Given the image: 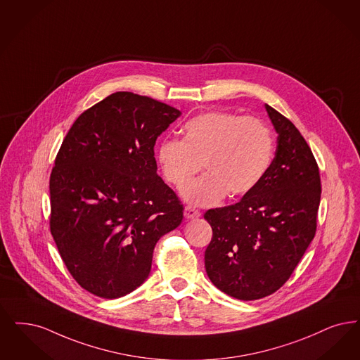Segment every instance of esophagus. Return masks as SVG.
I'll return each instance as SVG.
<instances>
[{"instance_id": "esophagus-1", "label": "esophagus", "mask_w": 360, "mask_h": 360, "mask_svg": "<svg viewBox=\"0 0 360 360\" xmlns=\"http://www.w3.org/2000/svg\"><path fill=\"white\" fill-rule=\"evenodd\" d=\"M184 214H185V218H186V219H193V218H198V217H201V212H200V210H197V209H195V207H193V206H186V207H185Z\"/></svg>"}]
</instances>
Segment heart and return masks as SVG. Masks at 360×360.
I'll return each mask as SVG.
<instances>
[{"label": "heart", "mask_w": 360, "mask_h": 360, "mask_svg": "<svg viewBox=\"0 0 360 360\" xmlns=\"http://www.w3.org/2000/svg\"><path fill=\"white\" fill-rule=\"evenodd\" d=\"M184 139H166L157 151L165 178L184 186L203 167L207 173L182 188L194 205H213L226 193L240 197L257 186L271 166L274 135L257 117L206 112L190 119Z\"/></svg>", "instance_id": "1"}]
</instances>
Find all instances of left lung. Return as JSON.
Here are the masks:
<instances>
[{"label":"left lung","instance_id":"1","mask_svg":"<svg viewBox=\"0 0 360 360\" xmlns=\"http://www.w3.org/2000/svg\"><path fill=\"white\" fill-rule=\"evenodd\" d=\"M265 108L278 135L269 169L241 201L203 216L213 229L206 274L219 290L245 302L285 284L315 237L321 194L316 160L300 131Z\"/></svg>","mask_w":360,"mask_h":360}]
</instances>
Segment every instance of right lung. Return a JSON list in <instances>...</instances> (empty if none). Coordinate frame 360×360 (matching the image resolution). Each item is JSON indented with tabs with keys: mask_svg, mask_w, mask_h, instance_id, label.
Here are the masks:
<instances>
[{
	"mask_svg": "<svg viewBox=\"0 0 360 360\" xmlns=\"http://www.w3.org/2000/svg\"><path fill=\"white\" fill-rule=\"evenodd\" d=\"M181 116L165 103L115 92L79 116L49 179V226L77 284L117 299L148 277L159 238L184 206L157 174L154 146Z\"/></svg>",
	"mask_w": 360,
	"mask_h": 360,
	"instance_id": "1",
	"label": "right lung"
}]
</instances>
